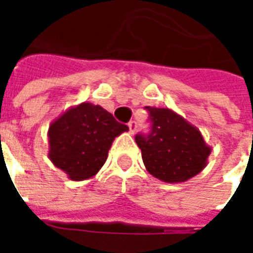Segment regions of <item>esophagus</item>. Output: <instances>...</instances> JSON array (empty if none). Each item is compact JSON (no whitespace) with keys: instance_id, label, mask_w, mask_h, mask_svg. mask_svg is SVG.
Wrapping results in <instances>:
<instances>
[{"instance_id":"obj_1","label":"esophagus","mask_w":253,"mask_h":253,"mask_svg":"<svg viewBox=\"0 0 253 253\" xmlns=\"http://www.w3.org/2000/svg\"><path fill=\"white\" fill-rule=\"evenodd\" d=\"M128 128H130V134H135V130H137V123L134 121H131L128 123Z\"/></svg>"}]
</instances>
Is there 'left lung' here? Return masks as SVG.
<instances>
[{
	"label": "left lung",
	"instance_id": "left-lung-1",
	"mask_svg": "<svg viewBox=\"0 0 253 253\" xmlns=\"http://www.w3.org/2000/svg\"><path fill=\"white\" fill-rule=\"evenodd\" d=\"M152 121L148 137L138 134L145 168L165 183H183L206 168L211 148L202 132L170 108L146 107Z\"/></svg>",
	"mask_w": 253,
	"mask_h": 253
}]
</instances>
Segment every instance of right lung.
<instances>
[{
	"mask_svg": "<svg viewBox=\"0 0 253 253\" xmlns=\"http://www.w3.org/2000/svg\"><path fill=\"white\" fill-rule=\"evenodd\" d=\"M127 130L100 105H73L48 127V159L70 180H88L104 165L114 139Z\"/></svg>",
	"mask_w": 253,
	"mask_h": 253,
	"instance_id": "obj_1",
	"label": "right lung"
}]
</instances>
